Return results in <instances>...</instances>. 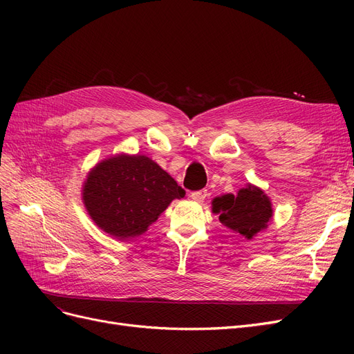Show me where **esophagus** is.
<instances>
[{"instance_id":"1","label":"esophagus","mask_w":354,"mask_h":354,"mask_svg":"<svg viewBox=\"0 0 354 354\" xmlns=\"http://www.w3.org/2000/svg\"><path fill=\"white\" fill-rule=\"evenodd\" d=\"M207 195H208V192L205 190V189H202V190H198V192H194V194L190 195V198L194 199V201H196V202H203V199L207 198Z\"/></svg>"}]
</instances>
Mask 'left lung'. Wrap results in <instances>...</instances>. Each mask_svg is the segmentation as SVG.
Returning <instances> with one entry per match:
<instances>
[{"label": "left lung", "mask_w": 354, "mask_h": 354, "mask_svg": "<svg viewBox=\"0 0 354 354\" xmlns=\"http://www.w3.org/2000/svg\"><path fill=\"white\" fill-rule=\"evenodd\" d=\"M212 212L227 229L236 232L245 239H254L257 233L267 229L273 218L270 198L264 190L251 183L239 189L236 195L226 194L214 198Z\"/></svg>", "instance_id": "1"}]
</instances>
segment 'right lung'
<instances>
[{
	"label": "right lung",
	"instance_id": "obj_1",
	"mask_svg": "<svg viewBox=\"0 0 354 354\" xmlns=\"http://www.w3.org/2000/svg\"><path fill=\"white\" fill-rule=\"evenodd\" d=\"M186 192L145 155L116 153L95 164L82 185V202L95 226L125 241L143 234Z\"/></svg>",
	"mask_w": 354,
	"mask_h": 354
}]
</instances>
